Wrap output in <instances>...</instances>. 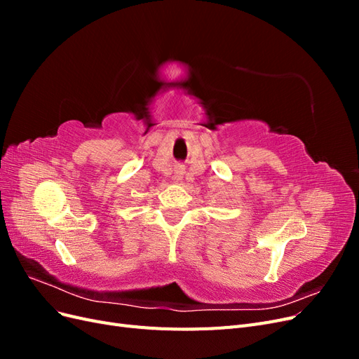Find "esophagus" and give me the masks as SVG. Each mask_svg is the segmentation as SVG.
Segmentation results:
<instances>
[{"label":"esophagus","instance_id":"34e87169","mask_svg":"<svg viewBox=\"0 0 359 359\" xmlns=\"http://www.w3.org/2000/svg\"><path fill=\"white\" fill-rule=\"evenodd\" d=\"M182 168H177V170H175V178L177 180H181L182 178Z\"/></svg>","mask_w":359,"mask_h":359}]
</instances>
